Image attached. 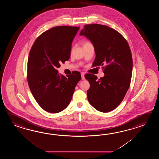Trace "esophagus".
Listing matches in <instances>:
<instances>
[{"label":"esophagus","mask_w":159,"mask_h":159,"mask_svg":"<svg viewBox=\"0 0 159 159\" xmlns=\"http://www.w3.org/2000/svg\"><path fill=\"white\" fill-rule=\"evenodd\" d=\"M81 78H82V80H84L85 78H84V73H81Z\"/></svg>","instance_id":"esophagus-1"}]
</instances>
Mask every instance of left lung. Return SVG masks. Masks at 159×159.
<instances>
[{"label": "left lung", "instance_id": "8db88e82", "mask_svg": "<svg viewBox=\"0 0 159 159\" xmlns=\"http://www.w3.org/2000/svg\"><path fill=\"white\" fill-rule=\"evenodd\" d=\"M80 35L92 42L96 54L93 66H103L105 74L100 79L89 73L84 75L90 85L88 101L99 111H111L122 102L130 86L132 57L129 46L117 30L101 24L84 25Z\"/></svg>", "mask_w": 159, "mask_h": 159}]
</instances>
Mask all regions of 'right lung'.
I'll list each match as a JSON object with an SVG mask.
<instances>
[{
	"mask_svg": "<svg viewBox=\"0 0 159 159\" xmlns=\"http://www.w3.org/2000/svg\"><path fill=\"white\" fill-rule=\"evenodd\" d=\"M80 27L57 26L41 34L30 49L27 81L37 103L45 111L57 113L68 107L81 80L79 71L58 74L60 63L70 56L71 43Z\"/></svg>",
	"mask_w": 159,
	"mask_h": 159,
	"instance_id": "obj_1",
	"label": "right lung"
}]
</instances>
